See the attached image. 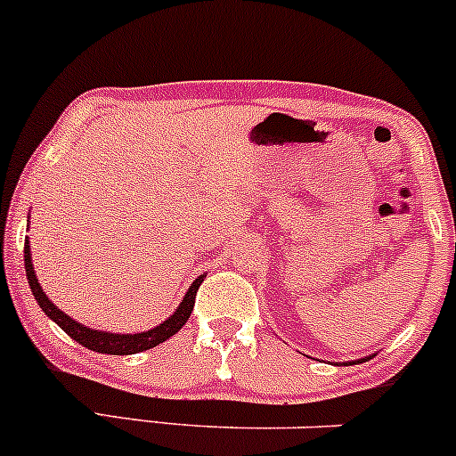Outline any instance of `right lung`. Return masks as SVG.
<instances>
[{
  "instance_id": "1",
  "label": "right lung",
  "mask_w": 456,
  "mask_h": 456,
  "mask_svg": "<svg viewBox=\"0 0 456 456\" xmlns=\"http://www.w3.org/2000/svg\"><path fill=\"white\" fill-rule=\"evenodd\" d=\"M23 259H25V274H28V283L29 289H32L34 298L37 303L41 305V309L47 314L53 322L62 329L64 333H69L75 342H79L82 346H86L94 353H106V354H134V353H142V350L158 346V344L167 342L171 335H175L183 324L188 322L190 314L194 309V298H197L199 288H201L203 277H199L197 281L190 285V289L183 297V301L179 303L177 312L173 314L171 318L164 320L159 327L151 329V331L144 333H132V335H118V333H108V331H93V329L84 327V324L75 322L73 318H69L67 314L60 312V309L47 298V294L43 292L41 283H38L37 274H34V266H32V257H29V242L25 240V248H23Z\"/></svg>"
}]
</instances>
